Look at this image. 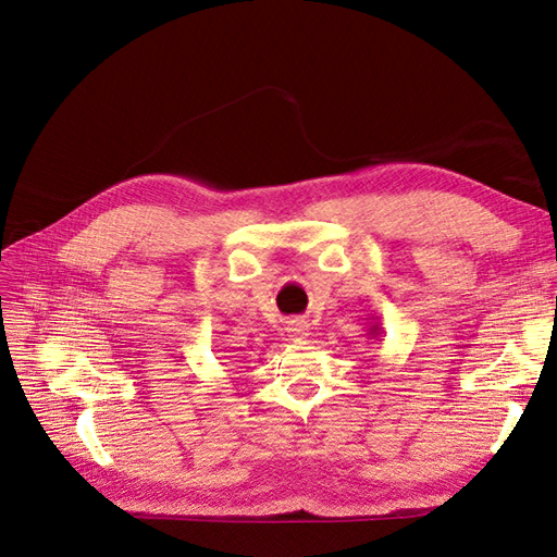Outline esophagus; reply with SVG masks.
Here are the masks:
<instances>
[{"label": "esophagus", "mask_w": 557, "mask_h": 557, "mask_svg": "<svg viewBox=\"0 0 557 557\" xmlns=\"http://www.w3.org/2000/svg\"><path fill=\"white\" fill-rule=\"evenodd\" d=\"M286 331H289V335L296 339V343H300V339H305V335H308V324H305V321H292Z\"/></svg>", "instance_id": "obj_1"}]
</instances>
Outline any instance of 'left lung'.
I'll use <instances>...</instances> for the list:
<instances>
[{"label": "left lung", "instance_id": "left-lung-1", "mask_svg": "<svg viewBox=\"0 0 557 557\" xmlns=\"http://www.w3.org/2000/svg\"><path fill=\"white\" fill-rule=\"evenodd\" d=\"M370 331V335H372V339L382 333V329H380V321H374V324L368 329Z\"/></svg>", "mask_w": 557, "mask_h": 557}]
</instances>
